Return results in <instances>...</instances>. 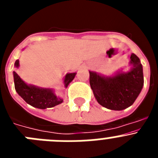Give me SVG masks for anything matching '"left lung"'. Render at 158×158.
I'll return each instance as SVG.
<instances>
[{
	"label": "left lung",
	"instance_id": "obj_1",
	"mask_svg": "<svg viewBox=\"0 0 158 158\" xmlns=\"http://www.w3.org/2000/svg\"><path fill=\"white\" fill-rule=\"evenodd\" d=\"M131 69H122L111 76H104L89 71V83L97 102L107 109L121 111L134 104L143 85V70L140 59L131 54Z\"/></svg>",
	"mask_w": 158,
	"mask_h": 158
}]
</instances>
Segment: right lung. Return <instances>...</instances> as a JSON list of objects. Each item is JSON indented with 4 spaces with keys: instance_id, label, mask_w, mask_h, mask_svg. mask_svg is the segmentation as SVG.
I'll return each mask as SVG.
<instances>
[{
    "instance_id": "obj_1",
    "label": "right lung",
    "mask_w": 158,
    "mask_h": 158,
    "mask_svg": "<svg viewBox=\"0 0 158 158\" xmlns=\"http://www.w3.org/2000/svg\"><path fill=\"white\" fill-rule=\"evenodd\" d=\"M14 66L18 68L19 66V60H16ZM77 73H69L63 79L64 85L68 87L69 84L73 80ZM13 78L15 89L16 93L21 96L27 104L32 107H37L40 109H46L47 107H53L58 105L63 102V99L54 93L53 89L41 88L33 85H27L25 83L19 75L13 71Z\"/></svg>"
}]
</instances>
